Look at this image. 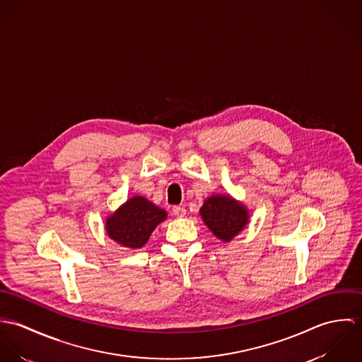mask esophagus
I'll use <instances>...</instances> for the list:
<instances>
[{
    "label": "esophagus",
    "instance_id": "34e87169",
    "mask_svg": "<svg viewBox=\"0 0 362 362\" xmlns=\"http://www.w3.org/2000/svg\"><path fill=\"white\" fill-rule=\"evenodd\" d=\"M173 214L177 217H184L187 214V210L184 206H174L173 207Z\"/></svg>",
    "mask_w": 362,
    "mask_h": 362
}]
</instances>
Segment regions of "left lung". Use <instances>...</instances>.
Returning <instances> with one entry per match:
<instances>
[{"instance_id": "left-lung-1", "label": "left lung", "mask_w": 362, "mask_h": 362, "mask_svg": "<svg viewBox=\"0 0 362 362\" xmlns=\"http://www.w3.org/2000/svg\"><path fill=\"white\" fill-rule=\"evenodd\" d=\"M209 230L220 240L231 241L248 223V211L230 197H210L201 209Z\"/></svg>"}]
</instances>
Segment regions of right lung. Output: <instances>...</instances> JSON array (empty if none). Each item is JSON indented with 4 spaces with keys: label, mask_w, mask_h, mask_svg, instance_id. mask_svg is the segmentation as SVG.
Returning <instances> with one entry per match:
<instances>
[{
    "label": "right lung",
    "mask_w": 362,
    "mask_h": 362,
    "mask_svg": "<svg viewBox=\"0 0 362 362\" xmlns=\"http://www.w3.org/2000/svg\"><path fill=\"white\" fill-rule=\"evenodd\" d=\"M165 216L163 209L142 197H135L107 218V234L122 247L142 248Z\"/></svg>",
    "instance_id": "1"
}]
</instances>
